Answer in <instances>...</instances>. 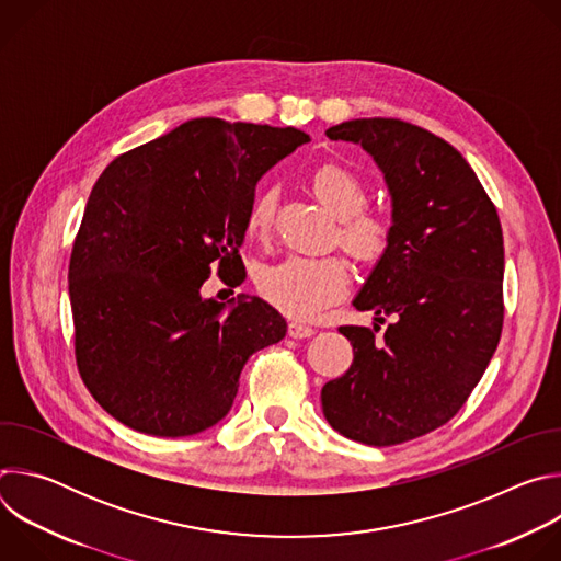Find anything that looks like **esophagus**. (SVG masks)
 I'll return each instance as SVG.
<instances>
[{
    "instance_id": "obj_1",
    "label": "esophagus",
    "mask_w": 561,
    "mask_h": 561,
    "mask_svg": "<svg viewBox=\"0 0 561 561\" xmlns=\"http://www.w3.org/2000/svg\"><path fill=\"white\" fill-rule=\"evenodd\" d=\"M314 333V329L312 327H308V324H304V322H288V335L293 337V340H301V337H310Z\"/></svg>"
}]
</instances>
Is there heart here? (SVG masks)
I'll list each match as a JSON object with an SVG mask.
<instances>
[{
    "instance_id": "heart-1",
    "label": "heart",
    "mask_w": 561,
    "mask_h": 561,
    "mask_svg": "<svg viewBox=\"0 0 561 561\" xmlns=\"http://www.w3.org/2000/svg\"><path fill=\"white\" fill-rule=\"evenodd\" d=\"M310 188L337 219L340 244L359 262H379L392 242V224L381 213L364 208L368 191L364 182L344 167L322 164L310 173ZM277 195L262 191L249 213L247 232L251 237H266L275 219ZM351 282V268L340 255L304 257L290 255L275 264H264L255 273L260 295L277 310L293 317H310L322 310L340 295Z\"/></svg>"
}]
</instances>
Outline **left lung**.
<instances>
[{"label": "left lung", "mask_w": 561, "mask_h": 561, "mask_svg": "<svg viewBox=\"0 0 561 561\" xmlns=\"http://www.w3.org/2000/svg\"><path fill=\"white\" fill-rule=\"evenodd\" d=\"M327 135L362 144L381 169L392 242L353 301L375 310L377 324L340 329L353 364L322 388V409L348 439L404 444L457 415L500 344L502 224L461 152L426 128L370 117Z\"/></svg>", "instance_id": "1"}]
</instances>
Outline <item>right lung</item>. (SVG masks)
Here are the masks:
<instances>
[{
  "instance_id": "obj_1",
  "label": "right lung",
  "mask_w": 561,
  "mask_h": 561,
  "mask_svg": "<svg viewBox=\"0 0 561 561\" xmlns=\"http://www.w3.org/2000/svg\"><path fill=\"white\" fill-rule=\"evenodd\" d=\"M306 141L297 128L199 117L104 169L68 293L77 370L117 422L154 437L202 433L230 411L249 357L284 340V317L264 299L224 312L199 288L215 262L217 273L244 268L255 186Z\"/></svg>"
}]
</instances>
